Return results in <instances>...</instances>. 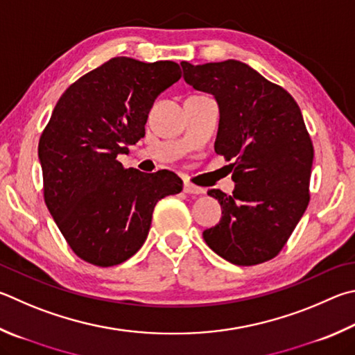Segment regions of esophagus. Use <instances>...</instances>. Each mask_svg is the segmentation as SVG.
<instances>
[{
	"mask_svg": "<svg viewBox=\"0 0 355 355\" xmlns=\"http://www.w3.org/2000/svg\"><path fill=\"white\" fill-rule=\"evenodd\" d=\"M183 189H184L186 194H203V192H205V189L198 188V186L192 184L189 182H184V188Z\"/></svg>",
	"mask_w": 355,
	"mask_h": 355,
	"instance_id": "34e87169",
	"label": "esophagus"
}]
</instances>
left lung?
Returning a JSON list of instances; mask_svg holds the SVG:
<instances>
[{"label":"left lung","mask_w":355,"mask_h":355,"mask_svg":"<svg viewBox=\"0 0 355 355\" xmlns=\"http://www.w3.org/2000/svg\"><path fill=\"white\" fill-rule=\"evenodd\" d=\"M186 83L216 98L214 149L231 163L233 194L208 191L222 218L203 231L208 247L234 266L273 259L309 205L313 146L298 104L247 63L182 62Z\"/></svg>","instance_id":"8db88e82"}]
</instances>
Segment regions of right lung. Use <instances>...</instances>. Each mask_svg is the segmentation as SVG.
<instances>
[{
	"label": "right lung",
	"mask_w": 355,
	"mask_h": 355,
	"mask_svg": "<svg viewBox=\"0 0 355 355\" xmlns=\"http://www.w3.org/2000/svg\"><path fill=\"white\" fill-rule=\"evenodd\" d=\"M182 77L178 63L114 57L60 96L38 143L43 194L74 253L113 267L143 247L158 200L182 192L171 171L144 173L118 159L146 135L153 102Z\"/></svg>",
	"instance_id": "add662e5"
}]
</instances>
